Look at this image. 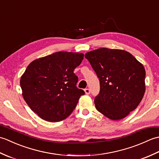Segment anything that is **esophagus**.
<instances>
[{"instance_id":"obj_1","label":"esophagus","mask_w":159,"mask_h":159,"mask_svg":"<svg viewBox=\"0 0 159 159\" xmlns=\"http://www.w3.org/2000/svg\"><path fill=\"white\" fill-rule=\"evenodd\" d=\"M85 93L87 94V95H89V94L90 93V89H85Z\"/></svg>"}]
</instances>
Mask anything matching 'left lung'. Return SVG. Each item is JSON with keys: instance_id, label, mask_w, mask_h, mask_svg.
<instances>
[{"instance_id": "left-lung-1", "label": "left lung", "mask_w": 159, "mask_h": 159, "mask_svg": "<svg viewBox=\"0 0 159 159\" xmlns=\"http://www.w3.org/2000/svg\"><path fill=\"white\" fill-rule=\"evenodd\" d=\"M100 80L96 109L113 120L123 119L142 100L146 86L143 66L127 51L102 48L85 55Z\"/></svg>"}]
</instances>
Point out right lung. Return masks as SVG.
I'll return each instance as SVG.
<instances>
[{
  "label": "right lung",
  "mask_w": 159,
  "mask_h": 159,
  "mask_svg": "<svg viewBox=\"0 0 159 159\" xmlns=\"http://www.w3.org/2000/svg\"><path fill=\"white\" fill-rule=\"evenodd\" d=\"M83 53L57 52L33 61L20 79L25 102L46 121L65 120L85 94L76 87L74 70L81 63Z\"/></svg>",
  "instance_id": "1"
}]
</instances>
